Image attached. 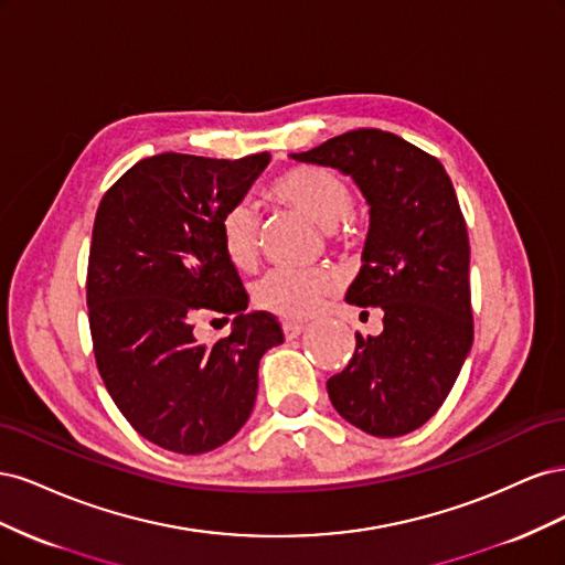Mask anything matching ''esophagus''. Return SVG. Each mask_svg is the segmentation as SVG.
<instances>
[{"mask_svg":"<svg viewBox=\"0 0 565 565\" xmlns=\"http://www.w3.org/2000/svg\"><path fill=\"white\" fill-rule=\"evenodd\" d=\"M282 332H285V339H295V337H299L303 332V324H299V322H285L282 324Z\"/></svg>","mask_w":565,"mask_h":565,"instance_id":"1","label":"esophagus"}]
</instances>
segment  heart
Here are the masks:
<instances>
[{"instance_id":"heart-1","label":"heart","mask_w":565,"mask_h":565,"mask_svg":"<svg viewBox=\"0 0 565 565\" xmlns=\"http://www.w3.org/2000/svg\"><path fill=\"white\" fill-rule=\"evenodd\" d=\"M268 195L278 204L299 212L313 224L328 228L337 243L349 241L347 218L353 210V191L332 169L301 164L287 169L270 183ZM218 241L226 259L237 270H252L259 262L256 216L247 204H235L218 221ZM339 285L330 268L270 270L252 287V299L262 311L282 320L311 318L324 297Z\"/></svg>"}]
</instances>
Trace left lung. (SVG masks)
<instances>
[{
    "label": "left lung",
    "mask_w": 565,
    "mask_h": 565,
    "mask_svg": "<svg viewBox=\"0 0 565 565\" xmlns=\"http://www.w3.org/2000/svg\"><path fill=\"white\" fill-rule=\"evenodd\" d=\"M292 160L339 169L370 204L363 266L347 301L384 313L377 337L355 334L349 365L328 380L337 413L396 438L429 422L473 341L469 235L443 164L382 129H353Z\"/></svg>",
    "instance_id": "1"
}]
</instances>
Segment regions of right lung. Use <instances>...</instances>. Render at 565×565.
<instances>
[{
    "instance_id": "add662e5",
    "label": "right lung",
    "mask_w": 565,
    "mask_h": 565,
    "mask_svg": "<svg viewBox=\"0 0 565 565\" xmlns=\"http://www.w3.org/2000/svg\"><path fill=\"white\" fill-rule=\"evenodd\" d=\"M268 162V152H162L98 204L87 270L96 365L119 413L164 450L202 455L241 431L262 355L285 341L276 316L245 313L249 297L218 241L221 216ZM204 315H235L232 334L202 345L192 328Z\"/></svg>"
}]
</instances>
